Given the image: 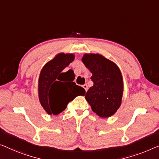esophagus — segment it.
I'll list each match as a JSON object with an SVG mask.
<instances>
[{
  "label": "esophagus",
  "instance_id": "34e87169",
  "mask_svg": "<svg viewBox=\"0 0 159 159\" xmlns=\"http://www.w3.org/2000/svg\"><path fill=\"white\" fill-rule=\"evenodd\" d=\"M83 88H84V89H85V91H88V89H89L86 84H84V86H83Z\"/></svg>",
  "mask_w": 159,
  "mask_h": 159
}]
</instances>
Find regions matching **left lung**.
I'll return each mask as SVG.
<instances>
[{
  "label": "left lung",
  "instance_id": "8db88e82",
  "mask_svg": "<svg viewBox=\"0 0 159 159\" xmlns=\"http://www.w3.org/2000/svg\"><path fill=\"white\" fill-rule=\"evenodd\" d=\"M82 61L91 72V79L93 82L85 96L86 101L98 116H111L121 104L124 91L119 68L100 54H85Z\"/></svg>",
  "mask_w": 159,
  "mask_h": 159
}]
</instances>
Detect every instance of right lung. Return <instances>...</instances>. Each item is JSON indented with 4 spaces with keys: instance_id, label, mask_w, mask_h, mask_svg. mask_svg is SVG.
Masks as SVG:
<instances>
[{
    "instance_id": "right-lung-1",
    "label": "right lung",
    "mask_w": 159,
    "mask_h": 159,
    "mask_svg": "<svg viewBox=\"0 0 159 159\" xmlns=\"http://www.w3.org/2000/svg\"><path fill=\"white\" fill-rule=\"evenodd\" d=\"M73 54L59 53L42 68L39 80V96L41 106L49 115H57L66 109L70 101L86 91L73 82H67L63 70L74 60Z\"/></svg>"
}]
</instances>
